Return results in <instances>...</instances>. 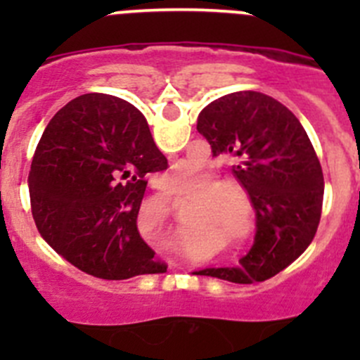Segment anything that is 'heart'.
I'll list each match as a JSON object with an SVG mask.
<instances>
[{"instance_id": "b5f03b06", "label": "heart", "mask_w": 360, "mask_h": 360, "mask_svg": "<svg viewBox=\"0 0 360 360\" xmlns=\"http://www.w3.org/2000/svg\"><path fill=\"white\" fill-rule=\"evenodd\" d=\"M157 180L167 195L186 196L200 189L203 173L184 162L158 174ZM198 203L203 219L214 221L232 240L241 245L254 241L259 219L249 191L238 184H221L212 191L209 198H200Z\"/></svg>"}]
</instances>
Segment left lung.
Returning a JSON list of instances; mask_svg holds the SVG:
<instances>
[{"mask_svg":"<svg viewBox=\"0 0 360 360\" xmlns=\"http://www.w3.org/2000/svg\"><path fill=\"white\" fill-rule=\"evenodd\" d=\"M212 157L234 158L232 173L249 191L259 227L236 269L200 274L232 283L265 281L294 263L316 236L324 178L297 117L259 91H236L205 106L196 124Z\"/></svg>","mask_w":360,"mask_h":360,"instance_id":"left-lung-1","label":"left lung"}]
</instances>
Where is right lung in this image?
I'll return each instance as SVG.
<instances>
[{
	"label": "right lung",
	"mask_w": 360,
	"mask_h": 360,
	"mask_svg": "<svg viewBox=\"0 0 360 360\" xmlns=\"http://www.w3.org/2000/svg\"><path fill=\"white\" fill-rule=\"evenodd\" d=\"M167 169L141 111L113 95L86 94L57 111L28 174L32 216L66 262L101 279L160 274L136 229L146 176Z\"/></svg>",
	"instance_id": "obj_1"
}]
</instances>
